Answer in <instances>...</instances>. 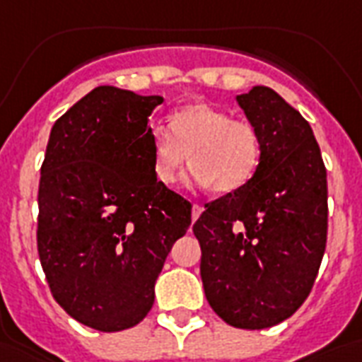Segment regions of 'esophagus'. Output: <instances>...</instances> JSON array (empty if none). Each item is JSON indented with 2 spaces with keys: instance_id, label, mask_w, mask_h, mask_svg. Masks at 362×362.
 Listing matches in <instances>:
<instances>
[{
  "instance_id": "1",
  "label": "esophagus",
  "mask_w": 362,
  "mask_h": 362,
  "mask_svg": "<svg viewBox=\"0 0 362 362\" xmlns=\"http://www.w3.org/2000/svg\"><path fill=\"white\" fill-rule=\"evenodd\" d=\"M201 212H203V206L195 203V205L192 206V220H193V222H195V220L201 216Z\"/></svg>"
}]
</instances>
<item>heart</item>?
I'll use <instances>...</instances> for the list:
<instances>
[{"label":"heart","instance_id":"b5f03b06","mask_svg":"<svg viewBox=\"0 0 362 362\" xmlns=\"http://www.w3.org/2000/svg\"><path fill=\"white\" fill-rule=\"evenodd\" d=\"M151 169L161 184H175L184 165H193L189 180L218 193L241 189L255 176L262 156L260 134L252 123L231 119L211 104H189L170 117V129L148 131Z\"/></svg>","mask_w":362,"mask_h":362}]
</instances>
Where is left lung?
Segmentation results:
<instances>
[{"label":"left lung","mask_w":362,"mask_h":362,"mask_svg":"<svg viewBox=\"0 0 362 362\" xmlns=\"http://www.w3.org/2000/svg\"><path fill=\"white\" fill-rule=\"evenodd\" d=\"M260 134L248 184L206 203L193 224L205 296L235 328L279 325L310 296L327 247V169L313 131L269 87L237 96Z\"/></svg>","instance_id":"left-lung-1"}]
</instances>
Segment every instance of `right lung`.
Wrapping results in <instances>:
<instances>
[{
	"label": "right lung",
	"instance_id": "right-lung-1",
	"mask_svg": "<svg viewBox=\"0 0 362 362\" xmlns=\"http://www.w3.org/2000/svg\"><path fill=\"white\" fill-rule=\"evenodd\" d=\"M163 96L96 87L52 125L37 193V252L60 308L117 332L142 321L192 203L151 169L148 119Z\"/></svg>",
	"mask_w": 362,
	"mask_h": 362
}]
</instances>
